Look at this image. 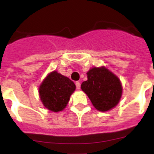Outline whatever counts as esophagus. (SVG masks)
<instances>
[{
  "label": "esophagus",
  "instance_id": "1",
  "mask_svg": "<svg viewBox=\"0 0 154 154\" xmlns=\"http://www.w3.org/2000/svg\"><path fill=\"white\" fill-rule=\"evenodd\" d=\"M75 85H76V88H77V89H80V82H76Z\"/></svg>",
  "mask_w": 154,
  "mask_h": 154
}]
</instances>
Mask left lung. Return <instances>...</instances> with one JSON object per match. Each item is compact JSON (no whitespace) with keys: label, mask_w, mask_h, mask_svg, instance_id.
<instances>
[{"label":"left lung","mask_w":154,"mask_h":154,"mask_svg":"<svg viewBox=\"0 0 154 154\" xmlns=\"http://www.w3.org/2000/svg\"><path fill=\"white\" fill-rule=\"evenodd\" d=\"M87 81L81 85L94 107L101 112L112 109L119 103L123 88L120 80L104 66L92 68L86 73Z\"/></svg>","instance_id":"obj_1"}]
</instances>
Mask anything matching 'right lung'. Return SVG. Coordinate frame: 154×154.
Instances as JSON below:
<instances>
[{"mask_svg": "<svg viewBox=\"0 0 154 154\" xmlns=\"http://www.w3.org/2000/svg\"><path fill=\"white\" fill-rule=\"evenodd\" d=\"M75 90V85L72 80L54 71L41 84L39 96L45 108L52 112H59L66 107Z\"/></svg>", "mask_w": 154, "mask_h": 154, "instance_id": "right-lung-1", "label": "right lung"}]
</instances>
